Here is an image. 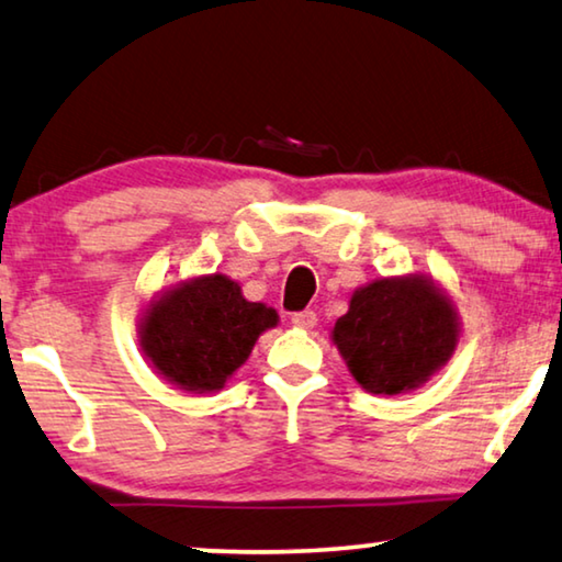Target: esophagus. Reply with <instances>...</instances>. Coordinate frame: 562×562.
<instances>
[{
    "label": "esophagus",
    "mask_w": 562,
    "mask_h": 562,
    "mask_svg": "<svg viewBox=\"0 0 562 562\" xmlns=\"http://www.w3.org/2000/svg\"><path fill=\"white\" fill-rule=\"evenodd\" d=\"M292 325H295V328L310 330V328H315V325H317V315L313 313V310H303V313L292 315Z\"/></svg>",
    "instance_id": "1"
}]
</instances>
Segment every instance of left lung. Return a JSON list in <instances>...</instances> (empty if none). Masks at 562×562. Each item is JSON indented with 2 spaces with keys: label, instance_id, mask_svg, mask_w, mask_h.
<instances>
[{
  "label": "left lung",
  "instance_id": "8db88e82",
  "mask_svg": "<svg viewBox=\"0 0 562 562\" xmlns=\"http://www.w3.org/2000/svg\"><path fill=\"white\" fill-rule=\"evenodd\" d=\"M459 335L462 323L447 290L426 274H398L358 288L330 338L361 389L398 396L447 366Z\"/></svg>",
  "mask_w": 562,
  "mask_h": 562
}]
</instances>
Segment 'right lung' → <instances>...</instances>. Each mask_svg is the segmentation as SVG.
<instances>
[{
    "instance_id": "1",
    "label": "right lung",
    "mask_w": 562,
    "mask_h": 562,
    "mask_svg": "<svg viewBox=\"0 0 562 562\" xmlns=\"http://www.w3.org/2000/svg\"><path fill=\"white\" fill-rule=\"evenodd\" d=\"M278 321V310L249 303L227 274H199L150 297L138 323V346L148 366L176 389L216 393Z\"/></svg>"
}]
</instances>
